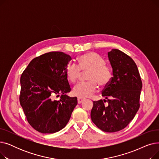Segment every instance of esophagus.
I'll use <instances>...</instances> for the list:
<instances>
[{
	"mask_svg": "<svg viewBox=\"0 0 159 159\" xmlns=\"http://www.w3.org/2000/svg\"><path fill=\"white\" fill-rule=\"evenodd\" d=\"M84 100H85V98H81V97H78L77 98V101H78L79 104L82 103L83 101H84Z\"/></svg>",
	"mask_w": 159,
	"mask_h": 159,
	"instance_id": "obj_1",
	"label": "esophagus"
}]
</instances>
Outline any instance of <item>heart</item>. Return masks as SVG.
Wrapping results in <instances>:
<instances>
[{
    "label": "heart",
    "instance_id": "b5f03b06",
    "mask_svg": "<svg viewBox=\"0 0 159 159\" xmlns=\"http://www.w3.org/2000/svg\"><path fill=\"white\" fill-rule=\"evenodd\" d=\"M79 66L70 63L66 68V75L68 79L76 82L83 72L87 73L86 82H80L73 87L74 95L79 97H88L95 93L98 85L104 88L109 84L112 77L111 67L105 64L104 58L95 52H89L79 57Z\"/></svg>",
    "mask_w": 159,
    "mask_h": 159
}]
</instances>
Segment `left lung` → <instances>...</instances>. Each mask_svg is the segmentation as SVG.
I'll return each mask as SVG.
<instances>
[{
    "label": "left lung",
    "instance_id": "8db88e82",
    "mask_svg": "<svg viewBox=\"0 0 159 159\" xmlns=\"http://www.w3.org/2000/svg\"><path fill=\"white\" fill-rule=\"evenodd\" d=\"M107 54L113 77L102 91L106 99L93 101L91 118L99 129L113 133L126 128L135 117L140 107L143 83L137 66L129 56L116 49Z\"/></svg>",
    "mask_w": 159,
    "mask_h": 159
}]
</instances>
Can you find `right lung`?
I'll return each instance as SVG.
<instances>
[{"mask_svg": "<svg viewBox=\"0 0 159 159\" xmlns=\"http://www.w3.org/2000/svg\"><path fill=\"white\" fill-rule=\"evenodd\" d=\"M71 60L61 52L46 53L33 58L22 73L20 104L28 123L39 132L64 128L77 104V97L66 95L71 91L66 75Z\"/></svg>", "mask_w": 159, "mask_h": 159, "instance_id": "right-lung-1", "label": "right lung"}]
</instances>
